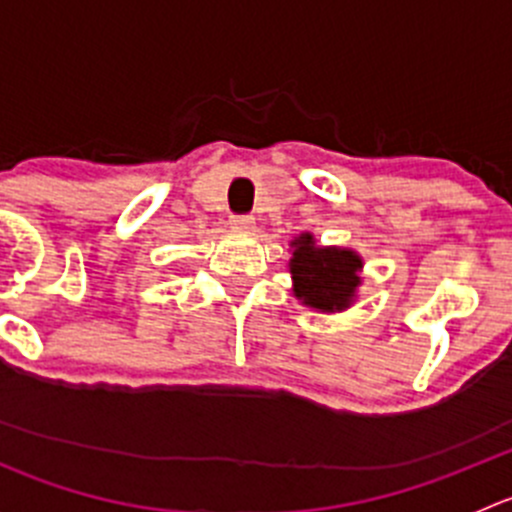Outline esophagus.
I'll list each match as a JSON object with an SVG mask.
<instances>
[{
  "label": "esophagus",
  "instance_id": "34e87169",
  "mask_svg": "<svg viewBox=\"0 0 512 512\" xmlns=\"http://www.w3.org/2000/svg\"><path fill=\"white\" fill-rule=\"evenodd\" d=\"M230 223H232V230H237V232L255 230V218H252V215H237V218H232Z\"/></svg>",
  "mask_w": 512,
  "mask_h": 512
}]
</instances>
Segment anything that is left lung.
Wrapping results in <instances>:
<instances>
[{
    "label": "left lung",
    "instance_id": "obj_1",
    "mask_svg": "<svg viewBox=\"0 0 512 512\" xmlns=\"http://www.w3.org/2000/svg\"><path fill=\"white\" fill-rule=\"evenodd\" d=\"M292 257V294L314 312H344L356 302L364 272V257L352 247L317 245L312 232H302L289 242Z\"/></svg>",
    "mask_w": 512,
    "mask_h": 512
}]
</instances>
